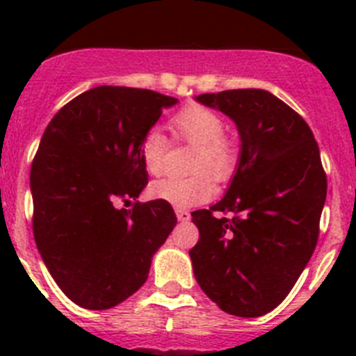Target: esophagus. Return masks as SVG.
Returning a JSON list of instances; mask_svg holds the SVG:
<instances>
[{
	"label": "esophagus",
	"instance_id": "esophagus-1",
	"mask_svg": "<svg viewBox=\"0 0 356 356\" xmlns=\"http://www.w3.org/2000/svg\"><path fill=\"white\" fill-rule=\"evenodd\" d=\"M176 217H178V221H188V219H191V213L184 209H176Z\"/></svg>",
	"mask_w": 356,
	"mask_h": 356
}]
</instances>
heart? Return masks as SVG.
<instances>
[{"label":"heart","instance_id":"heart-1","mask_svg":"<svg viewBox=\"0 0 356 356\" xmlns=\"http://www.w3.org/2000/svg\"><path fill=\"white\" fill-rule=\"evenodd\" d=\"M172 135L196 147L188 178H162L151 184L149 196L178 209L201 205L213 197L212 179L226 181L234 176L241 159V147L232 135L225 134V119L205 105L178 110L169 121ZM140 156L149 175H160L168 155V139L159 128H149L140 137Z\"/></svg>","mask_w":356,"mask_h":356}]
</instances>
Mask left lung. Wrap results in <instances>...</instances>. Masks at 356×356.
<instances>
[{"mask_svg":"<svg viewBox=\"0 0 356 356\" xmlns=\"http://www.w3.org/2000/svg\"><path fill=\"white\" fill-rule=\"evenodd\" d=\"M197 102L234 119L242 151L226 196L191 213L200 229L188 251L194 275L225 312L264 316L287 298L316 250L326 200L319 146L305 119L267 90H222Z\"/></svg>","mask_w":356,"mask_h":356,"instance_id":"8db88e82","label":"left lung"}]
</instances>
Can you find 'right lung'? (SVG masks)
Instances as JSON below:
<instances>
[{"instance_id": "obj_1", "label": "right lung", "mask_w": 356, "mask_h": 356, "mask_svg": "<svg viewBox=\"0 0 356 356\" xmlns=\"http://www.w3.org/2000/svg\"><path fill=\"white\" fill-rule=\"evenodd\" d=\"M175 103L155 90L102 85L62 106L44 131L30 172L33 237L78 307L106 310L139 291L176 226L165 201L115 207L147 185L140 137Z\"/></svg>"}]
</instances>
